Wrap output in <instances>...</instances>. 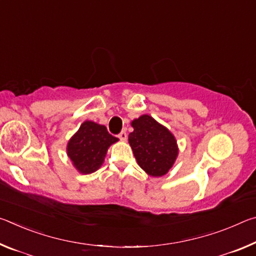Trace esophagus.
<instances>
[{"label": "esophagus", "instance_id": "esophagus-1", "mask_svg": "<svg viewBox=\"0 0 256 256\" xmlns=\"http://www.w3.org/2000/svg\"><path fill=\"white\" fill-rule=\"evenodd\" d=\"M118 136L122 141H125V140H126V138H128V134H126V132H125V130H124V131L120 132Z\"/></svg>", "mask_w": 256, "mask_h": 256}]
</instances>
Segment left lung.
Returning <instances> with one entry per match:
<instances>
[{
	"label": "left lung",
	"mask_w": 256,
	"mask_h": 256,
	"mask_svg": "<svg viewBox=\"0 0 256 256\" xmlns=\"http://www.w3.org/2000/svg\"><path fill=\"white\" fill-rule=\"evenodd\" d=\"M132 126L128 142L138 166L154 177L167 174L178 154L174 136L149 115L134 120Z\"/></svg>",
	"instance_id": "1"
}]
</instances>
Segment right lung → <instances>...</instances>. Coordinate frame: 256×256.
<instances>
[{
  "label": "right lung",
  "mask_w": 256,
  "mask_h": 256,
  "mask_svg": "<svg viewBox=\"0 0 256 256\" xmlns=\"http://www.w3.org/2000/svg\"><path fill=\"white\" fill-rule=\"evenodd\" d=\"M118 141L106 126L86 120L68 144V156L82 174L96 172L102 164L108 146Z\"/></svg>",
  "instance_id": "add662e5"
}]
</instances>
